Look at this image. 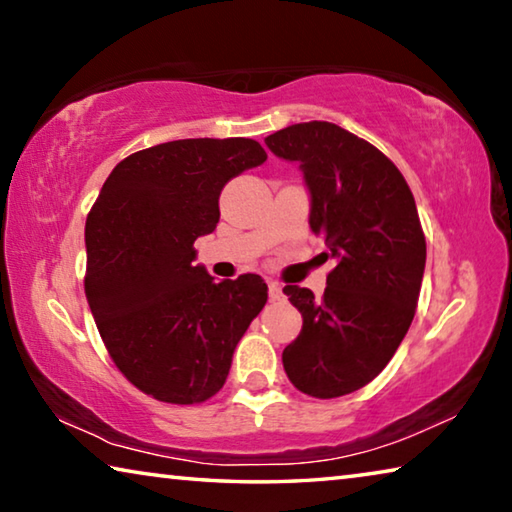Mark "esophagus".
I'll return each mask as SVG.
<instances>
[{
	"mask_svg": "<svg viewBox=\"0 0 512 512\" xmlns=\"http://www.w3.org/2000/svg\"><path fill=\"white\" fill-rule=\"evenodd\" d=\"M268 296H271V300H282L284 298L282 284L280 282H268Z\"/></svg>",
	"mask_w": 512,
	"mask_h": 512,
	"instance_id": "obj_1",
	"label": "esophagus"
}]
</instances>
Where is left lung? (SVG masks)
<instances>
[{
	"mask_svg": "<svg viewBox=\"0 0 512 512\" xmlns=\"http://www.w3.org/2000/svg\"><path fill=\"white\" fill-rule=\"evenodd\" d=\"M277 158L298 162L309 189V228L336 259L323 298L287 284L302 314L282 352L298 391L320 400L359 391L393 359L418 307L427 241L400 169L375 146L329 121L266 137Z\"/></svg>",
	"mask_w": 512,
	"mask_h": 512,
	"instance_id": "left-lung-1",
	"label": "left lung"
}]
</instances>
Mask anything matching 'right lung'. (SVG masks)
<instances>
[{
    "label": "right lung",
    "mask_w": 512,
    "mask_h": 512,
    "mask_svg": "<svg viewBox=\"0 0 512 512\" xmlns=\"http://www.w3.org/2000/svg\"><path fill=\"white\" fill-rule=\"evenodd\" d=\"M255 140H176L121 160L85 221V296L115 366L169 404L210 400L268 289L255 273L216 282L194 241L219 223L228 180L259 167Z\"/></svg>",
    "instance_id": "1"
}]
</instances>
